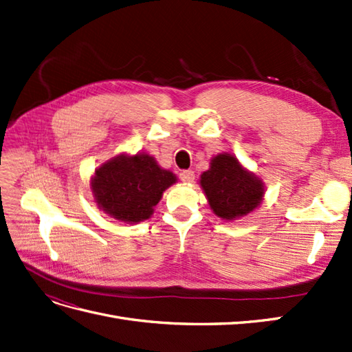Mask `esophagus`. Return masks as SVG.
I'll use <instances>...</instances> for the list:
<instances>
[{"mask_svg": "<svg viewBox=\"0 0 352 352\" xmlns=\"http://www.w3.org/2000/svg\"><path fill=\"white\" fill-rule=\"evenodd\" d=\"M179 177L185 184H192L194 179H195V175H194L192 170H182V172L179 173Z\"/></svg>", "mask_w": 352, "mask_h": 352, "instance_id": "obj_1", "label": "esophagus"}]
</instances>
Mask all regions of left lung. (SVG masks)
I'll use <instances>...</instances> for the list:
<instances>
[{
	"instance_id": "1",
	"label": "left lung",
	"mask_w": 352,
	"mask_h": 352,
	"mask_svg": "<svg viewBox=\"0 0 352 352\" xmlns=\"http://www.w3.org/2000/svg\"><path fill=\"white\" fill-rule=\"evenodd\" d=\"M199 185L211 210L223 220L247 216L260 206L264 197L261 179L228 153L212 157L210 168L201 175Z\"/></svg>"
}]
</instances>
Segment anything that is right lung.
<instances>
[{"mask_svg":"<svg viewBox=\"0 0 352 352\" xmlns=\"http://www.w3.org/2000/svg\"><path fill=\"white\" fill-rule=\"evenodd\" d=\"M176 176L148 154H120L101 164L91 180L100 210L116 220L138 223L150 219L163 192Z\"/></svg>","mask_w":352,"mask_h":352,"instance_id":"right-lung-1","label":"right lung"}]
</instances>
